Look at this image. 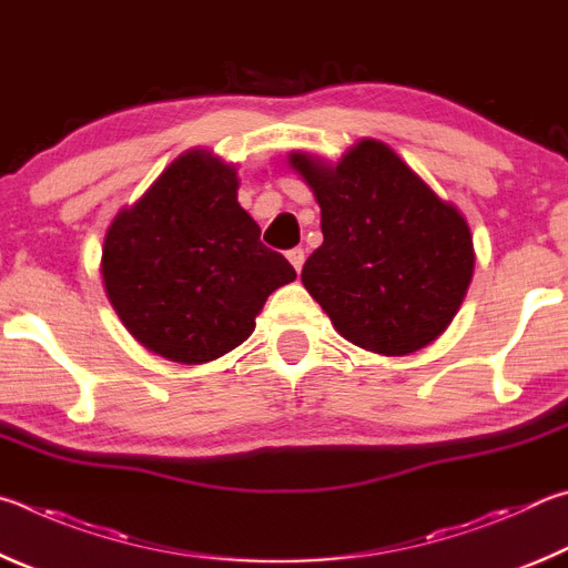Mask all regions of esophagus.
I'll list each match as a JSON object with an SVG mask.
<instances>
[{"instance_id": "esophagus-1", "label": "esophagus", "mask_w": 568, "mask_h": 568, "mask_svg": "<svg viewBox=\"0 0 568 568\" xmlns=\"http://www.w3.org/2000/svg\"><path fill=\"white\" fill-rule=\"evenodd\" d=\"M286 258H290L296 272H302V266H304V248L302 246L290 248V252H286Z\"/></svg>"}]
</instances>
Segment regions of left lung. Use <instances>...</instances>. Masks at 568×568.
Here are the masks:
<instances>
[{
    "mask_svg": "<svg viewBox=\"0 0 568 568\" xmlns=\"http://www.w3.org/2000/svg\"><path fill=\"white\" fill-rule=\"evenodd\" d=\"M290 164L322 206L324 244L302 282L344 339L402 356L432 344L474 274L469 224L382 142L362 139L336 166L296 152Z\"/></svg>",
    "mask_w": 568,
    "mask_h": 568,
    "instance_id": "1",
    "label": "left lung"
}]
</instances>
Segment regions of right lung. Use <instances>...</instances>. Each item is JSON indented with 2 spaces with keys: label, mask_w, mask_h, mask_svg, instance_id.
<instances>
[{
  "label": "right lung",
  "mask_w": 568,
  "mask_h": 568,
  "mask_svg": "<svg viewBox=\"0 0 568 568\" xmlns=\"http://www.w3.org/2000/svg\"><path fill=\"white\" fill-rule=\"evenodd\" d=\"M236 169L192 149L109 226L102 278L119 320L179 364L219 359L248 339L266 296L296 278L258 242L236 202Z\"/></svg>",
  "instance_id": "1"
}]
</instances>
